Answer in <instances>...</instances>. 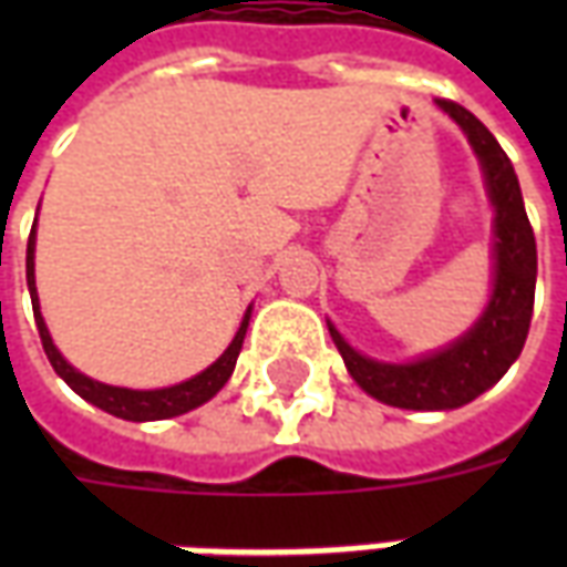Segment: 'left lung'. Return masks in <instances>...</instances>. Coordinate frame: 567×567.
<instances>
[{
	"mask_svg": "<svg viewBox=\"0 0 567 567\" xmlns=\"http://www.w3.org/2000/svg\"><path fill=\"white\" fill-rule=\"evenodd\" d=\"M471 142L488 203H492V295L483 316L437 352L392 364L361 355L328 321L333 346L340 349L349 377L382 404L401 410H455L492 389L519 358L532 324L537 279V246L525 215L519 178L498 140L464 105L437 100Z\"/></svg>",
	"mask_w": 567,
	"mask_h": 567,
	"instance_id": "left-lung-1",
	"label": "left lung"
}]
</instances>
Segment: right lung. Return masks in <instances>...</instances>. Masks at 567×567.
Masks as SVG:
<instances>
[{
	"label": "right lung",
	"mask_w": 567,
	"mask_h": 567,
	"mask_svg": "<svg viewBox=\"0 0 567 567\" xmlns=\"http://www.w3.org/2000/svg\"><path fill=\"white\" fill-rule=\"evenodd\" d=\"M27 288H30L32 297V316H35V328H39V337H42L44 355L51 361V368L56 370V377L66 382L69 389L75 394H81L87 404L100 406L105 413H112L117 419H127V422H157V419H173L182 416L187 410H197L199 404L212 401L215 394L221 392L224 382L230 380V373L236 368V358H239V349H243V340H246L248 319H251V307L246 309V316L239 321V331L230 340V346L224 349L218 361H212L209 368L190 377V380L178 382V385H166V389H121V385H105L100 380H91L84 377L81 370H75L69 364L66 358L60 355V349L51 340V331L42 319V307H39V291H35V227H32L30 243H27Z\"/></svg>",
	"instance_id": "obj_1"
}]
</instances>
